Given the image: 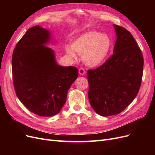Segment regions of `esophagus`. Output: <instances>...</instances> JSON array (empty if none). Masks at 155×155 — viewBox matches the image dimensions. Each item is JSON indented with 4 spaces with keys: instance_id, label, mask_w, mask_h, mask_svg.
Here are the masks:
<instances>
[{
    "instance_id": "esophagus-1",
    "label": "esophagus",
    "mask_w": 155,
    "mask_h": 155,
    "mask_svg": "<svg viewBox=\"0 0 155 155\" xmlns=\"http://www.w3.org/2000/svg\"><path fill=\"white\" fill-rule=\"evenodd\" d=\"M79 74H80V75H84V74H85V69H84L83 68H79Z\"/></svg>"
}]
</instances>
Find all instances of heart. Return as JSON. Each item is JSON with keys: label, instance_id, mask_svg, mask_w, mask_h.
Wrapping results in <instances>:
<instances>
[{"label": "heart", "instance_id": "1", "mask_svg": "<svg viewBox=\"0 0 155 155\" xmlns=\"http://www.w3.org/2000/svg\"><path fill=\"white\" fill-rule=\"evenodd\" d=\"M112 40L105 34L95 30L84 33L68 46L66 51L70 57L77 58L76 51L82 55L83 61L87 66L96 67L104 63L112 48Z\"/></svg>", "mask_w": 155, "mask_h": 155}]
</instances>
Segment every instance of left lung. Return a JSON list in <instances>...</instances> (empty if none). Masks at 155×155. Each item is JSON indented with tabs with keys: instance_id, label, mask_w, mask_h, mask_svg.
Listing matches in <instances>:
<instances>
[{
	"instance_id": "1",
	"label": "left lung",
	"mask_w": 155,
	"mask_h": 155,
	"mask_svg": "<svg viewBox=\"0 0 155 155\" xmlns=\"http://www.w3.org/2000/svg\"><path fill=\"white\" fill-rule=\"evenodd\" d=\"M113 26L116 34L113 55L87 72L89 101L102 116L120 114L134 100L143 75V55L133 36L123 27Z\"/></svg>"
}]
</instances>
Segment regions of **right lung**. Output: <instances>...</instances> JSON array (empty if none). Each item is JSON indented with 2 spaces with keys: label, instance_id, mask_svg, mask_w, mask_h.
Here are the masks:
<instances>
[{
  "label": "right lung",
  "instance_id": "obj_1",
  "mask_svg": "<svg viewBox=\"0 0 155 155\" xmlns=\"http://www.w3.org/2000/svg\"><path fill=\"white\" fill-rule=\"evenodd\" d=\"M51 32L37 25L28 29L12 55L13 85L19 100L33 113L44 117L58 114L70 86L78 77L74 67H62L46 45Z\"/></svg>",
  "mask_w": 155,
  "mask_h": 155
}]
</instances>
